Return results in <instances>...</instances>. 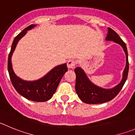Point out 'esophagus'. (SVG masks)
Here are the masks:
<instances>
[{"mask_svg":"<svg viewBox=\"0 0 135 135\" xmlns=\"http://www.w3.org/2000/svg\"><path fill=\"white\" fill-rule=\"evenodd\" d=\"M76 64V62L74 60H69L67 62V66L69 69H74Z\"/></svg>","mask_w":135,"mask_h":135,"instance_id":"34e87169","label":"esophagus"}]
</instances>
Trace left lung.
<instances>
[{
	"label": "left lung",
	"instance_id": "1",
	"mask_svg": "<svg viewBox=\"0 0 135 135\" xmlns=\"http://www.w3.org/2000/svg\"><path fill=\"white\" fill-rule=\"evenodd\" d=\"M105 40L113 41L115 43L120 45L123 48L126 55V66L122 73V80L117 85L113 88H102L93 83L88 78L85 72L82 68L76 67L75 69V73L76 74L75 90L80 99L86 104H102L114 99L118 94L119 92L120 91L128 76L129 64L126 44L122 41V39L117 34V33L115 32L110 27H108Z\"/></svg>",
	"mask_w": 135,
	"mask_h": 135
}]
</instances>
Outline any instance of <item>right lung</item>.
Masks as SVG:
<instances>
[{
	"mask_svg": "<svg viewBox=\"0 0 135 135\" xmlns=\"http://www.w3.org/2000/svg\"><path fill=\"white\" fill-rule=\"evenodd\" d=\"M36 25H30L24 29L15 37L11 46V52L8 54V71L11 81L17 91L26 99L34 102H42L49 100L55 93L63 75L68 70L66 64L58 65L53 68L43 77L36 81H25L15 73L12 66L11 58L18 42Z\"/></svg>",
	"mask_w": 135,
	"mask_h": 135,
	"instance_id": "1",
	"label": "right lung"
}]
</instances>
